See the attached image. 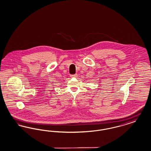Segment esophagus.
I'll return each instance as SVG.
<instances>
[{"label":"esophagus","mask_w":151,"mask_h":151,"mask_svg":"<svg viewBox=\"0 0 151 151\" xmlns=\"http://www.w3.org/2000/svg\"><path fill=\"white\" fill-rule=\"evenodd\" d=\"M78 76V75L77 74H75V75H70V77L71 78H76Z\"/></svg>","instance_id":"obj_1"}]
</instances>
